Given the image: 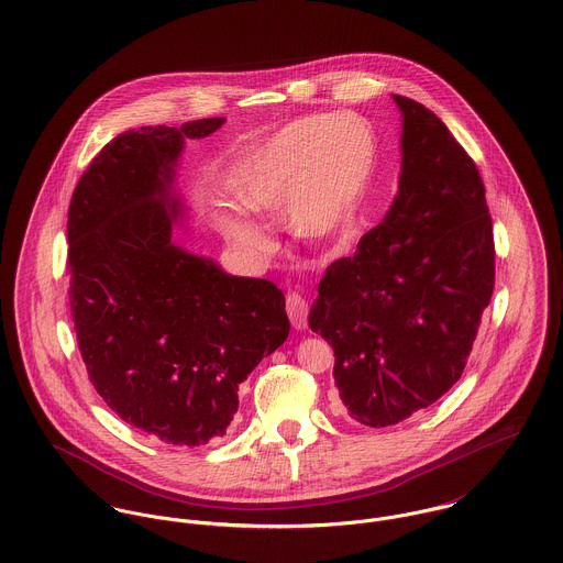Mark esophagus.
Wrapping results in <instances>:
<instances>
[{"label": "esophagus", "instance_id": "1", "mask_svg": "<svg viewBox=\"0 0 563 563\" xmlns=\"http://www.w3.org/2000/svg\"><path fill=\"white\" fill-rule=\"evenodd\" d=\"M286 312H288V319L295 329H306L310 306H308V299L299 290H292L286 295Z\"/></svg>", "mask_w": 563, "mask_h": 563}]
</instances>
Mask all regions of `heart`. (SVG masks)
<instances>
[{
  "label": "heart",
  "mask_w": 563,
  "mask_h": 563,
  "mask_svg": "<svg viewBox=\"0 0 563 563\" xmlns=\"http://www.w3.org/2000/svg\"><path fill=\"white\" fill-rule=\"evenodd\" d=\"M377 164L373 125L357 114H310L279 130L257 154L244 203L257 212H282L303 236H324L360 208ZM249 249L266 251L268 236L253 223L232 225Z\"/></svg>",
  "instance_id": "heart-1"
}]
</instances>
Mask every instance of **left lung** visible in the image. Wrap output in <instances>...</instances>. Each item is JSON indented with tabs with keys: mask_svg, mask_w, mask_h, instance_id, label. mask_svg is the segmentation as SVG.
Instances as JSON below:
<instances>
[{
	"mask_svg": "<svg viewBox=\"0 0 563 563\" xmlns=\"http://www.w3.org/2000/svg\"><path fill=\"white\" fill-rule=\"evenodd\" d=\"M402 112L399 195L351 257L331 262L310 312L333 346L349 416L397 424L462 377L494 288V234L475 161L422 103Z\"/></svg>",
	"mask_w": 563,
	"mask_h": 563,
	"instance_id": "8db88e82",
	"label": "left lung"
}]
</instances>
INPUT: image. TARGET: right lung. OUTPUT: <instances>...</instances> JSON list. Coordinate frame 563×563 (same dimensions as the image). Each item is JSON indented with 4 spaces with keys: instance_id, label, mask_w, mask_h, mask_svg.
<instances>
[{
    "instance_id": "1",
    "label": "right lung",
    "mask_w": 563,
    "mask_h": 563,
    "mask_svg": "<svg viewBox=\"0 0 563 563\" xmlns=\"http://www.w3.org/2000/svg\"><path fill=\"white\" fill-rule=\"evenodd\" d=\"M223 121L119 134L69 203L67 292L88 379L125 422L179 446L225 433L239 386L290 331L273 282L225 275L170 242L179 203L168 190L184 139Z\"/></svg>"
}]
</instances>
